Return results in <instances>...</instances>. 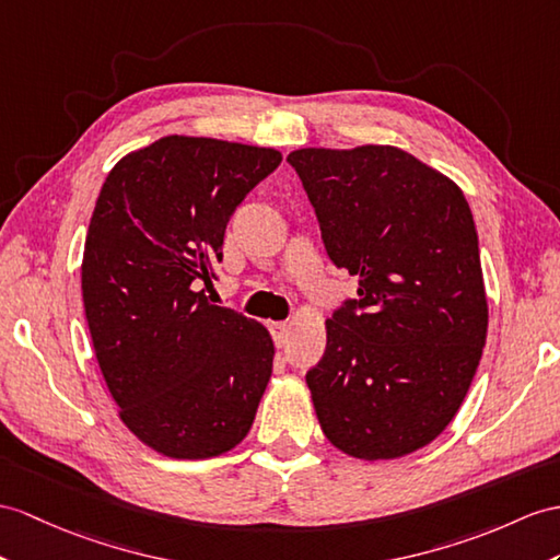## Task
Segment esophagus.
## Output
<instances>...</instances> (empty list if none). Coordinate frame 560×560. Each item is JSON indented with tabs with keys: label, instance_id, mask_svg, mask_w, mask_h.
I'll return each mask as SVG.
<instances>
[{
	"label": "esophagus",
	"instance_id": "34e87169",
	"mask_svg": "<svg viewBox=\"0 0 560 560\" xmlns=\"http://www.w3.org/2000/svg\"><path fill=\"white\" fill-rule=\"evenodd\" d=\"M270 335H272V342H276L278 347H282L284 342H288V337H290V325L288 323H272L270 325Z\"/></svg>",
	"mask_w": 560,
	"mask_h": 560
}]
</instances>
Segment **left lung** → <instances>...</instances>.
<instances>
[{
  "instance_id": "obj_1",
  "label": "left lung",
  "mask_w": 560,
  "mask_h": 560,
  "mask_svg": "<svg viewBox=\"0 0 560 560\" xmlns=\"http://www.w3.org/2000/svg\"><path fill=\"white\" fill-rule=\"evenodd\" d=\"M325 252L359 278L306 373L325 438L353 458H399L444 432L487 339V296L466 197L404 149L288 156Z\"/></svg>"
}]
</instances>
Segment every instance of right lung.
I'll use <instances>...</instances> for the list:
<instances>
[{"mask_svg": "<svg viewBox=\"0 0 560 560\" xmlns=\"http://www.w3.org/2000/svg\"><path fill=\"white\" fill-rule=\"evenodd\" d=\"M276 149L168 135L106 175L88 228L94 353L135 438L171 458L237 446L272 373L261 323L209 304L230 215L280 166Z\"/></svg>", "mask_w": 560, "mask_h": 560, "instance_id": "obj_1", "label": "right lung"}]
</instances>
